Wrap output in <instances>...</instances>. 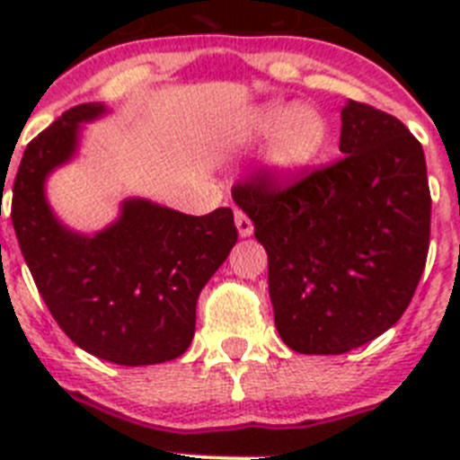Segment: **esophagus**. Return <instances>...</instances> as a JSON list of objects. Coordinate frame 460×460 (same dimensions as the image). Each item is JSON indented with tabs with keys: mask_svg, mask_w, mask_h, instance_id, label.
<instances>
[{
	"mask_svg": "<svg viewBox=\"0 0 460 460\" xmlns=\"http://www.w3.org/2000/svg\"><path fill=\"white\" fill-rule=\"evenodd\" d=\"M234 226H237L239 237H251L253 234V221L243 211H234Z\"/></svg>",
	"mask_w": 460,
	"mask_h": 460,
	"instance_id": "1",
	"label": "esophagus"
}]
</instances>
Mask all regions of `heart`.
Instances as JSON below:
<instances>
[{"mask_svg": "<svg viewBox=\"0 0 460 460\" xmlns=\"http://www.w3.org/2000/svg\"><path fill=\"white\" fill-rule=\"evenodd\" d=\"M243 140H267L265 170L276 184L290 186L318 164L329 145V124L313 105L267 101L246 115Z\"/></svg>", "mask_w": 460, "mask_h": 460, "instance_id": "obj_1", "label": "heart"}]
</instances>
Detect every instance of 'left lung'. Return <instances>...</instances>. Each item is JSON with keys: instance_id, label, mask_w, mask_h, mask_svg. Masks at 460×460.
<instances>
[{"instance_id": "obj_1", "label": "left lung", "mask_w": 460, "mask_h": 460, "mask_svg": "<svg viewBox=\"0 0 460 460\" xmlns=\"http://www.w3.org/2000/svg\"><path fill=\"white\" fill-rule=\"evenodd\" d=\"M343 154L290 189L267 174L234 189L270 260L274 323L302 355H343L385 334L429 253L424 149L396 117L348 101Z\"/></svg>"}]
</instances>
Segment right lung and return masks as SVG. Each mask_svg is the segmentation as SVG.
Returning <instances> with one entry per match:
<instances>
[{
	"label": "right lung",
	"mask_w": 460,
	"mask_h": 460,
	"mask_svg": "<svg viewBox=\"0 0 460 460\" xmlns=\"http://www.w3.org/2000/svg\"><path fill=\"white\" fill-rule=\"evenodd\" d=\"M103 103L66 110L27 145L11 202L20 251L52 318L73 343L119 367L184 355L195 304L237 243L233 209L189 217L147 198H124L99 233L68 227L48 200L50 174L78 156L84 124Z\"/></svg>",
	"instance_id": "right-lung-1"
}]
</instances>
